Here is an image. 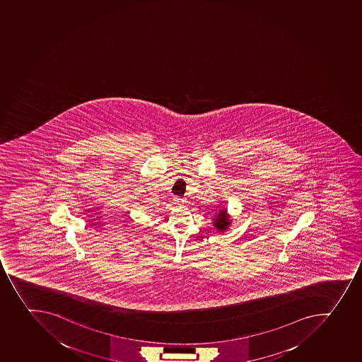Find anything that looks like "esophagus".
I'll return each mask as SVG.
<instances>
[{"label": "esophagus", "mask_w": 362, "mask_h": 362, "mask_svg": "<svg viewBox=\"0 0 362 362\" xmlns=\"http://www.w3.org/2000/svg\"><path fill=\"white\" fill-rule=\"evenodd\" d=\"M175 201V204H177V206H185V203L187 202L186 199H174Z\"/></svg>", "instance_id": "1"}]
</instances>
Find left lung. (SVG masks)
Instances as JSON below:
<instances>
[{"label": "left lung", "mask_w": 362, "mask_h": 362, "mask_svg": "<svg viewBox=\"0 0 362 362\" xmlns=\"http://www.w3.org/2000/svg\"><path fill=\"white\" fill-rule=\"evenodd\" d=\"M232 221L228 217V210L226 208H223L219 210L218 214H216L212 218V224L214 228L217 230V232H222L224 233L228 230V226L231 225Z\"/></svg>", "instance_id": "obj_1"}]
</instances>
